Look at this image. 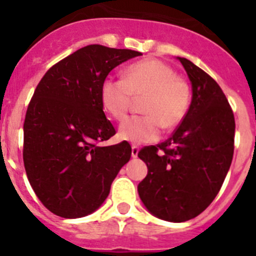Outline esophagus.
<instances>
[{
  "instance_id": "1",
  "label": "esophagus",
  "mask_w": 256,
  "mask_h": 256,
  "mask_svg": "<svg viewBox=\"0 0 256 256\" xmlns=\"http://www.w3.org/2000/svg\"><path fill=\"white\" fill-rule=\"evenodd\" d=\"M138 151H140L138 146L133 144L132 146V158H137V156H138Z\"/></svg>"
}]
</instances>
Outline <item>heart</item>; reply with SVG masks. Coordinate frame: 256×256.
Masks as SVG:
<instances>
[{"mask_svg":"<svg viewBox=\"0 0 256 256\" xmlns=\"http://www.w3.org/2000/svg\"><path fill=\"white\" fill-rule=\"evenodd\" d=\"M133 97H144L142 112L146 115L128 118L118 136L122 141L141 144L159 140L162 126L173 130L182 123L191 102V90L170 65L159 58H146L126 68L123 79L108 76L101 83V104L115 120L126 118Z\"/></svg>","mask_w":256,"mask_h":256,"instance_id":"1","label":"heart"}]
</instances>
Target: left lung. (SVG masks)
<instances>
[{"label":"left lung","mask_w":256,"mask_h":256,"mask_svg":"<svg viewBox=\"0 0 256 256\" xmlns=\"http://www.w3.org/2000/svg\"><path fill=\"white\" fill-rule=\"evenodd\" d=\"M178 60L192 84L186 118L166 141L138 151L148 169L140 198L151 214L174 223L195 218L212 204L234 150V112L222 88L194 62Z\"/></svg>","instance_id":"obj_1"}]
</instances>
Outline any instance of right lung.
Segmentation results:
<instances>
[{"mask_svg": "<svg viewBox=\"0 0 256 256\" xmlns=\"http://www.w3.org/2000/svg\"><path fill=\"white\" fill-rule=\"evenodd\" d=\"M141 52L90 44L50 68L38 83L24 120L22 160L40 202L62 218L94 212L132 148L101 146L115 134L100 88L108 74Z\"/></svg>", "mask_w": 256, "mask_h": 256, "instance_id": "right-lung-1", "label": "right lung"}]
</instances>
